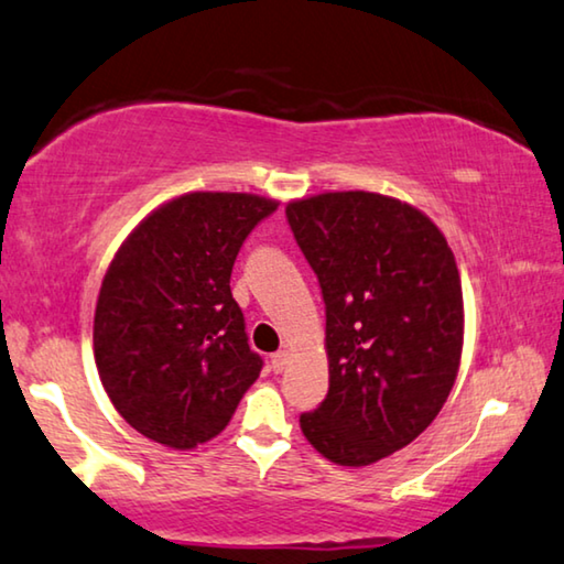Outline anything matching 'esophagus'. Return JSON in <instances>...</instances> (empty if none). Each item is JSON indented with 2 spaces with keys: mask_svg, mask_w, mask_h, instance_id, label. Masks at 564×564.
<instances>
[{
  "mask_svg": "<svg viewBox=\"0 0 564 564\" xmlns=\"http://www.w3.org/2000/svg\"><path fill=\"white\" fill-rule=\"evenodd\" d=\"M288 360H290V355H288V350H276L274 355H272V368L280 372V370H284V366H288Z\"/></svg>",
  "mask_w": 564,
  "mask_h": 564,
  "instance_id": "obj_1",
  "label": "esophagus"
}]
</instances>
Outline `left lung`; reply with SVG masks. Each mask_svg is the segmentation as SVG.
Masks as SVG:
<instances>
[{
    "instance_id": "1",
    "label": "left lung",
    "mask_w": 564,
    "mask_h": 564,
    "mask_svg": "<svg viewBox=\"0 0 564 564\" xmlns=\"http://www.w3.org/2000/svg\"><path fill=\"white\" fill-rule=\"evenodd\" d=\"M325 300L330 388L300 415L305 438L340 466L409 446L452 393L464 345L462 276L426 214L370 192L288 204Z\"/></svg>"
}]
</instances>
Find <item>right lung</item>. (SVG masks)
<instances>
[{"mask_svg":"<svg viewBox=\"0 0 564 564\" xmlns=\"http://www.w3.org/2000/svg\"><path fill=\"white\" fill-rule=\"evenodd\" d=\"M276 202L194 192L163 204L123 241L102 280L93 348L116 411L145 438L194 448L227 429L259 378L231 267Z\"/></svg>","mask_w":564,"mask_h":564,"instance_id":"right-lung-1","label":"right lung"}]
</instances>
